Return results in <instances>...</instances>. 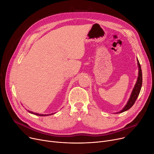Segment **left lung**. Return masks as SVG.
<instances>
[{"instance_id": "8db88e82", "label": "left lung", "mask_w": 154, "mask_h": 154, "mask_svg": "<svg viewBox=\"0 0 154 154\" xmlns=\"http://www.w3.org/2000/svg\"><path fill=\"white\" fill-rule=\"evenodd\" d=\"M137 62H138L137 63H138V76L137 78V81L134 86V88H133L132 91V92L131 94V96L128 103H127V104L125 105L124 108L122 110L116 113H122L131 108L133 106V105L135 104L136 100L140 94V90H141L142 85V72L141 69V66H140L139 61L138 60V58H137Z\"/></svg>"}]
</instances>
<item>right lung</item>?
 <instances>
[{"label": "right lung", "mask_w": 154, "mask_h": 154, "mask_svg": "<svg viewBox=\"0 0 154 154\" xmlns=\"http://www.w3.org/2000/svg\"><path fill=\"white\" fill-rule=\"evenodd\" d=\"M29 111V112H30V113H31V114H34V115H38V116H48V115H53V113L52 114H50V115H41V114H38V113H36V112H32V111Z\"/></svg>", "instance_id": "right-lung-1"}]
</instances>
